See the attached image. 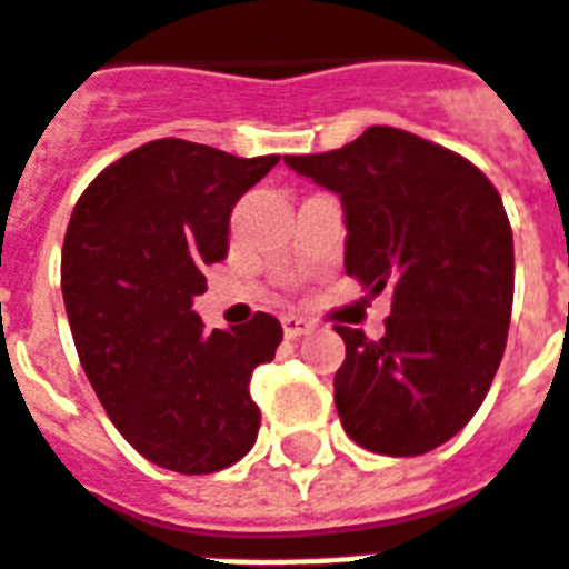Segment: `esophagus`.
<instances>
[{"instance_id":"esophagus-1","label":"esophagus","mask_w":569,"mask_h":569,"mask_svg":"<svg viewBox=\"0 0 569 569\" xmlns=\"http://www.w3.org/2000/svg\"><path fill=\"white\" fill-rule=\"evenodd\" d=\"M281 330H284V336H288V339H300V336L311 332V323L309 320L288 315V318H281Z\"/></svg>"}]
</instances>
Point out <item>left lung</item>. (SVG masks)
Wrapping results in <instances>:
<instances>
[{
  "label": "left lung",
  "instance_id": "obj_1",
  "mask_svg": "<svg viewBox=\"0 0 569 569\" xmlns=\"http://www.w3.org/2000/svg\"><path fill=\"white\" fill-rule=\"evenodd\" d=\"M284 164L339 194L348 276L392 290L378 341L336 327L341 426L381 456L441 447L477 413L507 348L512 230L501 194L462 156L387 126Z\"/></svg>",
  "mask_w": 569,
  "mask_h": 569
}]
</instances>
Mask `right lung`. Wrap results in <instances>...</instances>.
<instances>
[{
  "mask_svg": "<svg viewBox=\"0 0 569 569\" xmlns=\"http://www.w3.org/2000/svg\"><path fill=\"white\" fill-rule=\"evenodd\" d=\"M279 156L237 158L164 138L128 152L80 194L62 246L77 357L122 438L158 468L212 473L254 447L251 371L281 323L203 332V267L228 258L230 212Z\"/></svg>",
  "mask_w": 569,
  "mask_h": 569,
  "instance_id": "obj_1",
  "label": "right lung"
}]
</instances>
